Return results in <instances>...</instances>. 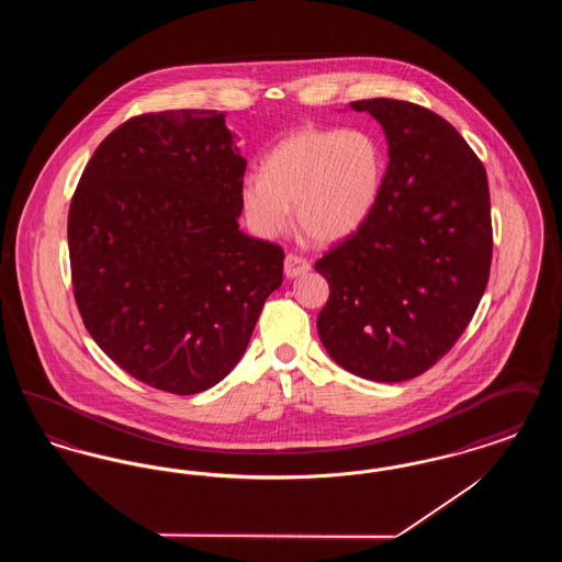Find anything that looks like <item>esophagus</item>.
Here are the masks:
<instances>
[{"label": "esophagus", "mask_w": 562, "mask_h": 562, "mask_svg": "<svg viewBox=\"0 0 562 562\" xmlns=\"http://www.w3.org/2000/svg\"><path fill=\"white\" fill-rule=\"evenodd\" d=\"M310 261L307 259H303V257H299V255H286V259H284V276L286 278H296V276H303V273H307L310 271Z\"/></svg>", "instance_id": "1"}]
</instances>
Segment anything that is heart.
I'll return each mask as SVG.
<instances>
[{
    "mask_svg": "<svg viewBox=\"0 0 562 562\" xmlns=\"http://www.w3.org/2000/svg\"><path fill=\"white\" fill-rule=\"evenodd\" d=\"M381 177L383 161L369 134L303 128L269 154L263 175L241 179V211L255 234L276 238L291 227L294 204L301 232L333 244L367 221Z\"/></svg>",
    "mask_w": 562,
    "mask_h": 562,
    "instance_id": "b5f03b06",
    "label": "heart"
}]
</instances>
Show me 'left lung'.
Listing matches in <instances>:
<instances>
[{"mask_svg":"<svg viewBox=\"0 0 562 562\" xmlns=\"http://www.w3.org/2000/svg\"><path fill=\"white\" fill-rule=\"evenodd\" d=\"M349 108L381 124L390 161L367 221L316 261L330 286L316 326L339 367L396 383L431 369L481 303L493 255L488 183L434 111L396 99Z\"/></svg>","mask_w":562,"mask_h":562,"instance_id":"1","label":"left lung"}]
</instances>
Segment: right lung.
<instances>
[{
	"label": "right lung",
	"instance_id": "obj_1",
	"mask_svg": "<svg viewBox=\"0 0 562 562\" xmlns=\"http://www.w3.org/2000/svg\"><path fill=\"white\" fill-rule=\"evenodd\" d=\"M246 160L218 111L124 122L69 209L74 294L90 337L134 379L179 396L240 362L284 250L241 234Z\"/></svg>",
	"mask_w": 562,
	"mask_h": 562
}]
</instances>
